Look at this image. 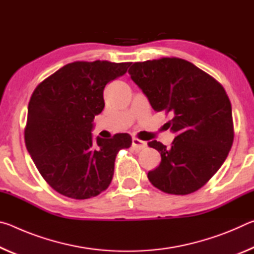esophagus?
<instances>
[{
  "label": "esophagus",
  "mask_w": 254,
  "mask_h": 254,
  "mask_svg": "<svg viewBox=\"0 0 254 254\" xmlns=\"http://www.w3.org/2000/svg\"><path fill=\"white\" fill-rule=\"evenodd\" d=\"M132 147H133V149L136 150V151H140V150H142V149L147 147V142H145V141L137 139V137H133V139H132Z\"/></svg>",
  "instance_id": "obj_1"
}]
</instances>
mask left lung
Here are the masks:
<instances>
[{
    "instance_id": "left-lung-1",
    "label": "left lung",
    "mask_w": 254,
    "mask_h": 254,
    "mask_svg": "<svg viewBox=\"0 0 254 254\" xmlns=\"http://www.w3.org/2000/svg\"><path fill=\"white\" fill-rule=\"evenodd\" d=\"M152 109L170 115L176 137L170 148L153 140L161 162L148 173L154 187L173 195L201 188L221 168L234 140L229 96L223 86L194 64L176 57L134 63L128 69Z\"/></svg>"
}]
</instances>
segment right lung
Segmentation results:
<instances>
[{"label":"right lung","instance_id":"obj_1","mask_svg":"<svg viewBox=\"0 0 254 254\" xmlns=\"http://www.w3.org/2000/svg\"><path fill=\"white\" fill-rule=\"evenodd\" d=\"M131 63L74 62L37 86L28 106L24 141L47 183L74 199L100 195L110 186L121 149L132 144L127 133L93 140L95 115L104 109L105 85L124 75Z\"/></svg>","mask_w":254,"mask_h":254}]
</instances>
